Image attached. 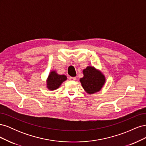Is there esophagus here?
Wrapping results in <instances>:
<instances>
[{
	"mask_svg": "<svg viewBox=\"0 0 146 146\" xmlns=\"http://www.w3.org/2000/svg\"><path fill=\"white\" fill-rule=\"evenodd\" d=\"M69 80H71V81H74V80H76V78L75 77H69Z\"/></svg>",
	"mask_w": 146,
	"mask_h": 146,
	"instance_id": "esophagus-1",
	"label": "esophagus"
}]
</instances>
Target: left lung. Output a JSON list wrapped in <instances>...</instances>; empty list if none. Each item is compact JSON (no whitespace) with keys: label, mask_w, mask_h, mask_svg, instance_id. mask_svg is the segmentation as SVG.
I'll use <instances>...</instances> for the list:
<instances>
[{"label":"left lung","mask_w":146,"mask_h":146,"mask_svg":"<svg viewBox=\"0 0 146 146\" xmlns=\"http://www.w3.org/2000/svg\"><path fill=\"white\" fill-rule=\"evenodd\" d=\"M83 72L84 76L80 81L84 90L89 94L99 91L105 82L104 75L91 66L84 69Z\"/></svg>","instance_id":"8db88e82"}]
</instances>
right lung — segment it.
<instances>
[{
  "label": "right lung",
  "instance_id": "add662e5",
  "mask_svg": "<svg viewBox=\"0 0 146 146\" xmlns=\"http://www.w3.org/2000/svg\"><path fill=\"white\" fill-rule=\"evenodd\" d=\"M66 78L64 75H58L55 71H52L47 78V88L50 90H55L58 88Z\"/></svg>",
  "mask_w": 146,
  "mask_h": 146
}]
</instances>
